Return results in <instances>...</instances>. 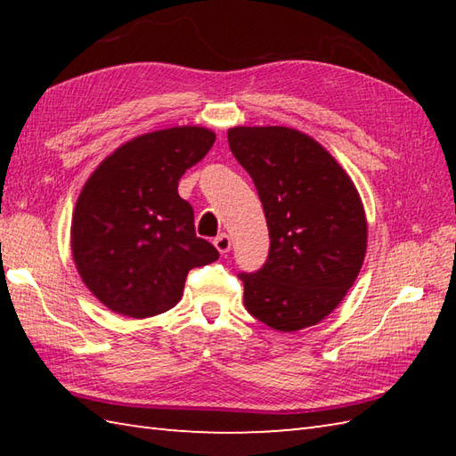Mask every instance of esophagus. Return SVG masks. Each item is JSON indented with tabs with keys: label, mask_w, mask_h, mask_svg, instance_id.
<instances>
[{
	"label": "esophagus",
	"mask_w": 456,
	"mask_h": 456,
	"mask_svg": "<svg viewBox=\"0 0 456 456\" xmlns=\"http://www.w3.org/2000/svg\"><path fill=\"white\" fill-rule=\"evenodd\" d=\"M213 245H216V248L219 250L221 255H225V253H229V248H231V237L227 233H221V235L216 237V240H213Z\"/></svg>",
	"instance_id": "obj_1"
}]
</instances>
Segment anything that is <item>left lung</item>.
<instances>
[{
	"label": "left lung",
	"instance_id": "8db88e82",
	"mask_svg": "<svg viewBox=\"0 0 456 456\" xmlns=\"http://www.w3.org/2000/svg\"><path fill=\"white\" fill-rule=\"evenodd\" d=\"M229 149L263 201L265 266L240 273L248 314L278 331L312 327L361 273L366 217L353 180L322 144L288 127H233Z\"/></svg>",
	"mask_w": 456,
	"mask_h": 456
}]
</instances>
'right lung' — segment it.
<instances>
[{
  "label": "right lung",
  "instance_id": "right-lung-1",
  "mask_svg": "<svg viewBox=\"0 0 456 456\" xmlns=\"http://www.w3.org/2000/svg\"><path fill=\"white\" fill-rule=\"evenodd\" d=\"M216 142L203 127L141 134L86 182L72 216V256L90 292L111 312L151 317L178 304L191 268L217 248L196 235L178 180Z\"/></svg>",
  "mask_w": 456,
  "mask_h": 456
}]
</instances>
